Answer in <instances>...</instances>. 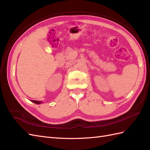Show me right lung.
<instances>
[{
  "instance_id": "add662e5",
  "label": "right lung",
  "mask_w": 150,
  "mask_h": 150,
  "mask_svg": "<svg viewBox=\"0 0 150 150\" xmlns=\"http://www.w3.org/2000/svg\"><path fill=\"white\" fill-rule=\"evenodd\" d=\"M31 101H32V102H33V103H35V104H41V103H42V101H35V100H31Z\"/></svg>"
}]
</instances>
